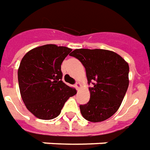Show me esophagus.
Listing matches in <instances>:
<instances>
[{
    "instance_id": "esophagus-1",
    "label": "esophagus",
    "mask_w": 150,
    "mask_h": 150,
    "mask_svg": "<svg viewBox=\"0 0 150 150\" xmlns=\"http://www.w3.org/2000/svg\"><path fill=\"white\" fill-rule=\"evenodd\" d=\"M75 87H76V89H77V90H79V89H80V87H81L80 82L77 81V82H76V84H75Z\"/></svg>"
}]
</instances>
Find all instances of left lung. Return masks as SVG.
<instances>
[{
    "label": "left lung",
    "instance_id": "1",
    "mask_svg": "<svg viewBox=\"0 0 150 150\" xmlns=\"http://www.w3.org/2000/svg\"><path fill=\"white\" fill-rule=\"evenodd\" d=\"M70 56L79 60L86 72L90 101L80 105L86 120L101 122L112 116L120 107L128 90V64L117 53L104 49H76Z\"/></svg>",
    "mask_w": 150,
    "mask_h": 150
}]
</instances>
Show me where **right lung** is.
Segmentation results:
<instances>
[{"instance_id":"add662e5","label":"right lung","mask_w":150,"mask_h":150,"mask_svg":"<svg viewBox=\"0 0 150 150\" xmlns=\"http://www.w3.org/2000/svg\"><path fill=\"white\" fill-rule=\"evenodd\" d=\"M72 49L46 44L30 50L18 71L20 94L26 108L35 117L52 120L61 112L77 90L62 81L61 64Z\"/></svg>"}]
</instances>
